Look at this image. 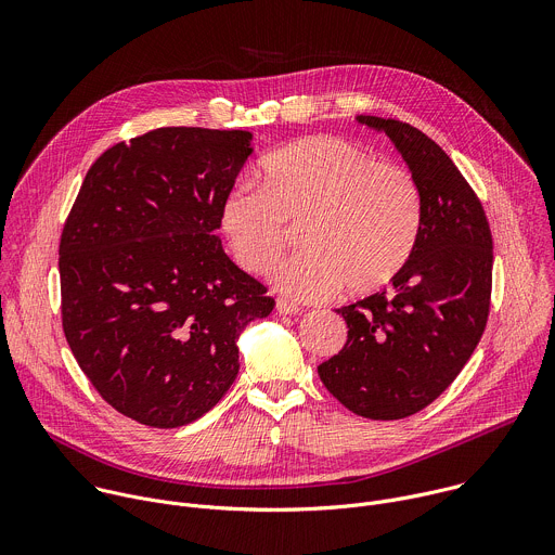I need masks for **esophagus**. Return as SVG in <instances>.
Masks as SVG:
<instances>
[{
    "mask_svg": "<svg viewBox=\"0 0 555 555\" xmlns=\"http://www.w3.org/2000/svg\"><path fill=\"white\" fill-rule=\"evenodd\" d=\"M276 311L279 313H285V315H294V313H300V307L292 300H285V298H279L276 300Z\"/></svg>",
    "mask_w": 555,
    "mask_h": 555,
    "instance_id": "34e87169",
    "label": "esophagus"
}]
</instances>
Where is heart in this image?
Segmentation results:
<instances>
[{
    "label": "heart",
    "instance_id": "b5f03b06",
    "mask_svg": "<svg viewBox=\"0 0 555 555\" xmlns=\"http://www.w3.org/2000/svg\"><path fill=\"white\" fill-rule=\"evenodd\" d=\"M261 186L236 184L219 225L234 261L263 274L298 225L300 253L270 272L292 300H321L345 287L366 294L409 263L420 228L422 195L413 173L377 163L364 146L315 135L276 149L261 163Z\"/></svg>",
    "mask_w": 555,
    "mask_h": 555
}]
</instances>
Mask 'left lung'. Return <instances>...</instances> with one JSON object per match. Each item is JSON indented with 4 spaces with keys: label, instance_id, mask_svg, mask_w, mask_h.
Here are the masks:
<instances>
[{
    "label": "left lung",
    "instance_id": "8db88e82",
    "mask_svg": "<svg viewBox=\"0 0 555 555\" xmlns=\"http://www.w3.org/2000/svg\"><path fill=\"white\" fill-rule=\"evenodd\" d=\"M400 151L422 195V228L402 272L336 309L349 327L319 366L334 398L369 420H404L435 402L477 349L490 313L492 232L448 153L409 122L358 116Z\"/></svg>",
    "mask_w": 555,
    "mask_h": 555
}]
</instances>
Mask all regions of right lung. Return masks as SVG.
<instances>
[{
  "mask_svg": "<svg viewBox=\"0 0 555 555\" xmlns=\"http://www.w3.org/2000/svg\"><path fill=\"white\" fill-rule=\"evenodd\" d=\"M250 153L242 129H153L107 149L67 215L65 340L101 398L138 424L208 413L240 373L242 332L274 309L215 234Z\"/></svg>",
  "mask_w": 555,
  "mask_h": 555,
  "instance_id": "1",
  "label": "right lung"
}]
</instances>
